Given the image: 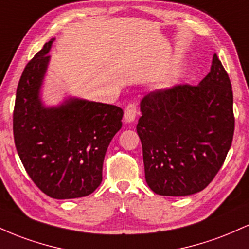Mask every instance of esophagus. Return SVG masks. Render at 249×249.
<instances>
[{
  "mask_svg": "<svg viewBox=\"0 0 249 249\" xmlns=\"http://www.w3.org/2000/svg\"><path fill=\"white\" fill-rule=\"evenodd\" d=\"M137 115H138V108H137L136 103H130L125 108L124 113V121L126 123H133L136 119Z\"/></svg>",
  "mask_w": 249,
  "mask_h": 249,
  "instance_id": "1",
  "label": "esophagus"
}]
</instances>
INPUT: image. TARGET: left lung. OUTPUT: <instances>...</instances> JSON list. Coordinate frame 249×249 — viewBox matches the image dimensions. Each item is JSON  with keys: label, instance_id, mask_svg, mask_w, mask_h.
<instances>
[{"label": "left lung", "instance_id": "left-lung-1", "mask_svg": "<svg viewBox=\"0 0 249 249\" xmlns=\"http://www.w3.org/2000/svg\"><path fill=\"white\" fill-rule=\"evenodd\" d=\"M141 111L137 132L148 187L168 196L207 187L224 164L234 133L232 84L216 53L198 85L150 92Z\"/></svg>", "mask_w": 249, "mask_h": 249}]
</instances>
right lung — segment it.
<instances>
[{"label":"right lung","instance_id":"add662e5","mask_svg":"<svg viewBox=\"0 0 249 249\" xmlns=\"http://www.w3.org/2000/svg\"><path fill=\"white\" fill-rule=\"evenodd\" d=\"M53 41L45 43L19 78L14 139L25 171L43 193L53 199L82 198L101 185L105 153L124 112L76 97L57 107L43 104L41 89Z\"/></svg>","mask_w":249,"mask_h":249}]
</instances>
